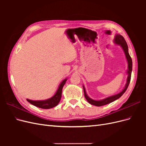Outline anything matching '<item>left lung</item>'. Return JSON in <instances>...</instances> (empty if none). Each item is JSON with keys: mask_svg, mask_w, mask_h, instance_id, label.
Returning <instances> with one entry per match:
<instances>
[{"mask_svg": "<svg viewBox=\"0 0 146 146\" xmlns=\"http://www.w3.org/2000/svg\"><path fill=\"white\" fill-rule=\"evenodd\" d=\"M114 42L118 45H120L121 47L122 48V49L124 51L125 55L126 56V58L128 62V68H129V69L127 70V73H128V77H127V83L125 85V88H123V90L117 94L114 95L112 96L108 97L107 98H105L103 100H94L91 99L88 96V95L86 93V91H85V88L83 86V91H84V95H85V97L87 101L89 102L90 104L93 105L95 106H97V107H100V106H103L105 105L108 104L112 102L117 100L123 94V93L126 91L128 86L129 85V83L130 82V79H131V70H132V60L131 56H130L129 54V49H128V46L124 38H123L122 35H116L115 36V38H114Z\"/></svg>", "mask_w": 146, "mask_h": 146, "instance_id": "left-lung-1", "label": "left lung"}]
</instances>
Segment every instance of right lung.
Instances as JSON below:
<instances>
[{
    "label": "right lung",
    "mask_w": 146,
    "mask_h": 146,
    "mask_svg": "<svg viewBox=\"0 0 146 146\" xmlns=\"http://www.w3.org/2000/svg\"><path fill=\"white\" fill-rule=\"evenodd\" d=\"M66 80H67V79L66 78L60 83V85L58 87V89L57 90L56 93L54 96L52 97V98L47 99L46 100L35 101V100H32L29 99H27V100L31 104H32L40 108L49 109L53 107H55V106H56L60 102L61 98V94H62L63 87L64 85V84L66 83Z\"/></svg>",
    "instance_id": "right-lung-1"
}]
</instances>
